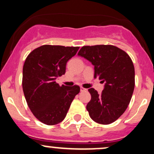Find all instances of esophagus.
<instances>
[{
  "label": "esophagus",
  "instance_id": "obj_1",
  "mask_svg": "<svg viewBox=\"0 0 154 154\" xmlns=\"http://www.w3.org/2000/svg\"><path fill=\"white\" fill-rule=\"evenodd\" d=\"M87 91V89H85V88H84L82 87L80 88V91L81 92H84V91Z\"/></svg>",
  "mask_w": 154,
  "mask_h": 154
}]
</instances>
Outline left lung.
I'll return each mask as SVG.
<instances>
[{
    "label": "left lung",
    "mask_w": 154,
    "mask_h": 154,
    "mask_svg": "<svg viewBox=\"0 0 154 154\" xmlns=\"http://www.w3.org/2000/svg\"><path fill=\"white\" fill-rule=\"evenodd\" d=\"M94 66V77L104 88L98 94L94 88L88 91L91 99L86 109L95 122L109 125L125 112L135 88V68L129 55L111 45L83 46L77 54Z\"/></svg>",
    "instance_id": "left-lung-1"
}]
</instances>
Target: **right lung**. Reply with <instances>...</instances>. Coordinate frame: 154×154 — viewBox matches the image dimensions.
I'll return each instance as SVG.
<instances>
[{"instance_id":"1","label":"right lung","mask_w":154,"mask_h":154,"mask_svg":"<svg viewBox=\"0 0 154 154\" xmlns=\"http://www.w3.org/2000/svg\"><path fill=\"white\" fill-rule=\"evenodd\" d=\"M79 47L44 45L28 55L23 66L22 88L28 106L39 121L48 125L62 122L78 85L60 86L57 77L66 72L67 61Z\"/></svg>"}]
</instances>
